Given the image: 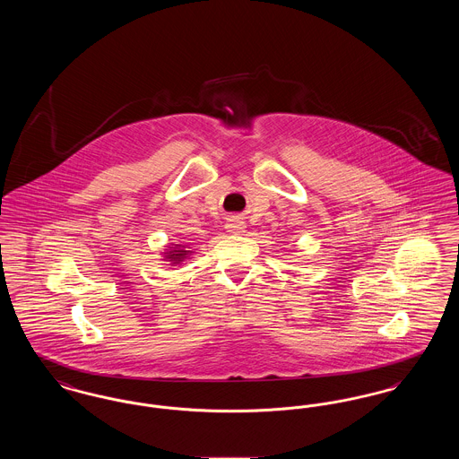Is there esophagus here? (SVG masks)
Wrapping results in <instances>:
<instances>
[{
  "label": "esophagus",
  "instance_id": "obj_1",
  "mask_svg": "<svg viewBox=\"0 0 459 459\" xmlns=\"http://www.w3.org/2000/svg\"><path fill=\"white\" fill-rule=\"evenodd\" d=\"M225 229H227V232H230V234H242L244 229H246V223L240 219H229Z\"/></svg>",
  "mask_w": 459,
  "mask_h": 459
}]
</instances>
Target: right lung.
<instances>
[{
  "label": "right lung",
  "instance_id": "right-lung-1",
  "mask_svg": "<svg viewBox=\"0 0 459 459\" xmlns=\"http://www.w3.org/2000/svg\"><path fill=\"white\" fill-rule=\"evenodd\" d=\"M195 251L189 249V246H184V244H170L167 246L165 253H163V262L170 263V266H178V264H184V262L191 260Z\"/></svg>",
  "mask_w": 459,
  "mask_h": 459
}]
</instances>
